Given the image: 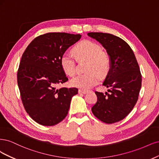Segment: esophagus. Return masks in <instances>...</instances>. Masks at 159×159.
Masks as SVG:
<instances>
[{"mask_svg": "<svg viewBox=\"0 0 159 159\" xmlns=\"http://www.w3.org/2000/svg\"><path fill=\"white\" fill-rule=\"evenodd\" d=\"M88 93V90H83V89H79V94H86Z\"/></svg>", "mask_w": 159, "mask_h": 159, "instance_id": "1", "label": "esophagus"}]
</instances>
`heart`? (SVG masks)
<instances>
[{"mask_svg":"<svg viewBox=\"0 0 159 159\" xmlns=\"http://www.w3.org/2000/svg\"><path fill=\"white\" fill-rule=\"evenodd\" d=\"M73 53L65 52L61 57V67L66 74L72 76L76 71V57L89 61L87 65L88 73L79 74L71 79L70 84L81 89H89L98 82V75L107 73L110 66V60L103 53V49L98 44L91 41H85L79 44L73 50ZM90 71H89V70Z\"/></svg>","mask_w":159,"mask_h":159,"instance_id":"heart-1","label":"heart"}]
</instances>
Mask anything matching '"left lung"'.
I'll use <instances>...</instances> for the list:
<instances>
[{"label":"left lung","mask_w":159,"mask_h":159,"mask_svg":"<svg viewBox=\"0 0 159 159\" xmlns=\"http://www.w3.org/2000/svg\"><path fill=\"white\" fill-rule=\"evenodd\" d=\"M88 35L100 42L110 57V70L103 83L109 93L96 91L93 114L106 124L124 119L134 108L141 87V74L135 54L124 39L110 34L90 32Z\"/></svg>","instance_id":"obj_1"}]
</instances>
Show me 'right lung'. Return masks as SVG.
Here are the masks:
<instances>
[{
	"label": "right lung",
	"mask_w": 159,
	"mask_h": 159,
	"mask_svg": "<svg viewBox=\"0 0 159 159\" xmlns=\"http://www.w3.org/2000/svg\"><path fill=\"white\" fill-rule=\"evenodd\" d=\"M80 34L51 32L41 35L30 43L22 54L17 81L24 108L38 124L52 126L68 114L76 88H56L68 80L61 67V57Z\"/></svg>",
	"instance_id": "right-lung-1"
}]
</instances>
